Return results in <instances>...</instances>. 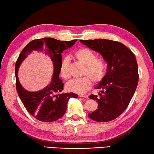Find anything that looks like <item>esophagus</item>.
Returning a JSON list of instances; mask_svg holds the SVG:
<instances>
[{"label": "esophagus", "instance_id": "obj_1", "mask_svg": "<svg viewBox=\"0 0 154 154\" xmlns=\"http://www.w3.org/2000/svg\"><path fill=\"white\" fill-rule=\"evenodd\" d=\"M80 97H84V98H88V95H79Z\"/></svg>", "mask_w": 154, "mask_h": 154}]
</instances>
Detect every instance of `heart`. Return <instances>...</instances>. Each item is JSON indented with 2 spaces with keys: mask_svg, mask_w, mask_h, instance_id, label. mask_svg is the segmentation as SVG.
I'll list each match as a JSON object with an SVG mask.
<instances>
[{
  "mask_svg": "<svg viewBox=\"0 0 154 154\" xmlns=\"http://www.w3.org/2000/svg\"><path fill=\"white\" fill-rule=\"evenodd\" d=\"M74 57L79 63L85 66L82 75L85 76L69 82L66 88L70 92L82 95L92 87V80L96 84L102 81L106 74L107 63L104 58L97 57V54L94 51L86 47L75 51ZM69 64L70 59L65 57L59 67V73L64 80H69L71 77Z\"/></svg>",
  "mask_w": 154,
  "mask_h": 154,
  "instance_id": "heart-1",
  "label": "heart"
}]
</instances>
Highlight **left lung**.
<instances>
[{
	"label": "left lung",
	"mask_w": 154,
	"mask_h": 154,
	"mask_svg": "<svg viewBox=\"0 0 154 154\" xmlns=\"http://www.w3.org/2000/svg\"><path fill=\"white\" fill-rule=\"evenodd\" d=\"M83 45L99 52L107 63V71L98 85L96 100L98 109L88 114L91 119L98 122L116 119L127 108L135 92L139 81L138 65L134 54L122 43L106 39L80 40Z\"/></svg>",
	"instance_id": "8db88e82"
}]
</instances>
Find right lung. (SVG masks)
<instances>
[{"label": "right lung", "mask_w": 154, "mask_h": 154, "mask_svg": "<svg viewBox=\"0 0 154 154\" xmlns=\"http://www.w3.org/2000/svg\"><path fill=\"white\" fill-rule=\"evenodd\" d=\"M77 40L61 41L53 38L35 39L29 42L21 51L15 63L16 90L27 111L39 121L52 122L65 114L70 97L77 98L74 93H63V84L59 79V67L62 61L61 53L74 45ZM50 56L54 63L52 81L47 88L38 92L27 91L21 87L17 78L18 68L23 59L34 50H42Z\"/></svg>", "instance_id": "obj_1"}]
</instances>
